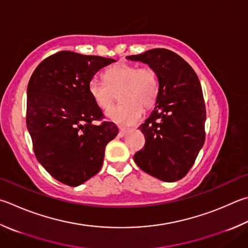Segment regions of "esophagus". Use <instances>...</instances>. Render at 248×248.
Masks as SVG:
<instances>
[{
  "label": "esophagus",
  "mask_w": 248,
  "mask_h": 248,
  "mask_svg": "<svg viewBox=\"0 0 248 248\" xmlns=\"http://www.w3.org/2000/svg\"><path fill=\"white\" fill-rule=\"evenodd\" d=\"M128 132V129L127 128H123V127H119V137H124L125 133Z\"/></svg>",
  "instance_id": "obj_1"
}]
</instances>
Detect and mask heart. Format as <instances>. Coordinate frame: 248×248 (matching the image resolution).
Here are the masks:
<instances>
[{
    "mask_svg": "<svg viewBox=\"0 0 248 248\" xmlns=\"http://www.w3.org/2000/svg\"><path fill=\"white\" fill-rule=\"evenodd\" d=\"M88 91L97 107L107 110L117 98L119 104L107 111V117L121 124H137L144 109L155 104L159 92V80L152 67L121 64L107 69L104 80L96 77L89 81Z\"/></svg>",
    "mask_w": 248,
    "mask_h": 248,
    "instance_id": "b5f03b06",
    "label": "heart"
}]
</instances>
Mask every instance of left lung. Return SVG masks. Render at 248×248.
I'll return each instance as SVG.
<instances>
[{
    "mask_svg": "<svg viewBox=\"0 0 248 248\" xmlns=\"http://www.w3.org/2000/svg\"><path fill=\"white\" fill-rule=\"evenodd\" d=\"M127 58L145 62L159 80L155 109L139 127L145 145L134 154V161L161 181H178L186 177L205 142L206 109L199 77L181 56L166 48Z\"/></svg>",
    "mask_w": 248,
    "mask_h": 248,
    "instance_id": "1",
    "label": "left lung"
}]
</instances>
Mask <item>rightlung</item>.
Returning a JSON list of instances; mask_svg holds the SVG:
<instances>
[{
    "label": "right lung",
    "mask_w": 248,
    "mask_h": 248,
    "mask_svg": "<svg viewBox=\"0 0 248 248\" xmlns=\"http://www.w3.org/2000/svg\"><path fill=\"white\" fill-rule=\"evenodd\" d=\"M111 58L70 51L48 56L27 88V128L33 152L57 181L78 186L101 170L107 143L118 134L88 91L89 81Z\"/></svg>",
    "instance_id": "obj_1"
}]
</instances>
